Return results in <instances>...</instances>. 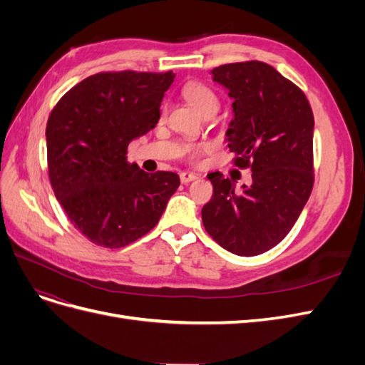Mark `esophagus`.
<instances>
[{
	"label": "esophagus",
	"instance_id": "34e87169",
	"mask_svg": "<svg viewBox=\"0 0 365 365\" xmlns=\"http://www.w3.org/2000/svg\"><path fill=\"white\" fill-rule=\"evenodd\" d=\"M180 178H181V182H182V184H187V182H190V181L196 180L197 175L193 173V172H182V173H180Z\"/></svg>",
	"mask_w": 365,
	"mask_h": 365
}]
</instances>
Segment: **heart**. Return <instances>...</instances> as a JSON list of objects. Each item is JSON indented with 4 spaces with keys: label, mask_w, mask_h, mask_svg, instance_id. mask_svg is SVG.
<instances>
[{
    "label": "heart",
    "mask_w": 365,
    "mask_h": 365,
    "mask_svg": "<svg viewBox=\"0 0 365 365\" xmlns=\"http://www.w3.org/2000/svg\"><path fill=\"white\" fill-rule=\"evenodd\" d=\"M184 97L192 103V106L196 109L201 115H207L208 113H213L219 109V97L212 88L201 83V82H192L184 88ZM210 150L208 145H197V146H189L187 149V155L192 160H197L202 153Z\"/></svg>",
    "instance_id": "1"
}]
</instances>
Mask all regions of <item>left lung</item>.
I'll return each instance as SVG.
<instances>
[{"mask_svg":"<svg viewBox=\"0 0 365 365\" xmlns=\"http://www.w3.org/2000/svg\"><path fill=\"white\" fill-rule=\"evenodd\" d=\"M213 81L233 98L227 130L235 165L251 168L252 184L208 175L213 197L202 207L207 233L227 251L251 257L289 233L314 187V114L304 93L260 61L220 65Z\"/></svg>","mask_w":365,"mask_h":365,"instance_id":"left-lung-1","label":"left lung"}]
</instances>
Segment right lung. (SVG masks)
Returning a JSON list of instances; mask_svg holds the SVG:
<instances>
[{
  "label": "right lung",
  "instance_id": "right-lung-1",
  "mask_svg": "<svg viewBox=\"0 0 365 365\" xmlns=\"http://www.w3.org/2000/svg\"><path fill=\"white\" fill-rule=\"evenodd\" d=\"M173 79L172 71L97 73L53 108L46 130L53 192L96 245L121 248L149 233L180 187L176 173H148L126 160L129 143L158 123Z\"/></svg>",
  "mask_w": 365,
  "mask_h": 365
}]
</instances>
